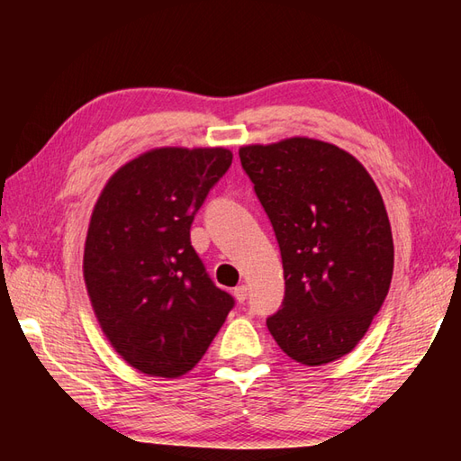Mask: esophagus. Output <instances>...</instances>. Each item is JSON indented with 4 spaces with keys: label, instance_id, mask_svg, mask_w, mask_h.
<instances>
[{
    "label": "esophagus",
    "instance_id": "obj_1",
    "mask_svg": "<svg viewBox=\"0 0 461 461\" xmlns=\"http://www.w3.org/2000/svg\"><path fill=\"white\" fill-rule=\"evenodd\" d=\"M233 297H236L238 303H246V299H248V287L246 285H240V287L233 289Z\"/></svg>",
    "mask_w": 461,
    "mask_h": 461
}]
</instances>
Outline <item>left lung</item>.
I'll list each match as a JSON object with an SVG mask.
<instances>
[{"instance_id": "left-lung-1", "label": "left lung", "mask_w": 461, "mask_h": 461, "mask_svg": "<svg viewBox=\"0 0 461 461\" xmlns=\"http://www.w3.org/2000/svg\"><path fill=\"white\" fill-rule=\"evenodd\" d=\"M279 241L285 299L267 329L305 366L348 355L384 303L394 269L388 213L350 152L307 136L240 149Z\"/></svg>"}]
</instances>
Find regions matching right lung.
Segmentation results:
<instances>
[{
    "mask_svg": "<svg viewBox=\"0 0 461 461\" xmlns=\"http://www.w3.org/2000/svg\"><path fill=\"white\" fill-rule=\"evenodd\" d=\"M231 158L223 146L146 150L111 176L95 203L86 293L106 340L142 375L190 372L233 307L190 243L194 215Z\"/></svg>",
    "mask_w": 461,
    "mask_h": 461,
    "instance_id": "right-lung-1",
    "label": "right lung"
}]
</instances>
